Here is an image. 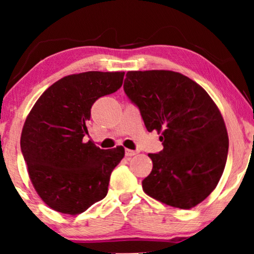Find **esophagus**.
Wrapping results in <instances>:
<instances>
[{
    "label": "esophagus",
    "mask_w": 254,
    "mask_h": 254,
    "mask_svg": "<svg viewBox=\"0 0 254 254\" xmlns=\"http://www.w3.org/2000/svg\"><path fill=\"white\" fill-rule=\"evenodd\" d=\"M138 151L136 150H131V149H126V156L127 157H131V156H135L137 155Z\"/></svg>",
    "instance_id": "1"
}]
</instances>
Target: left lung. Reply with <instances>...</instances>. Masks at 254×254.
<instances>
[{"mask_svg": "<svg viewBox=\"0 0 254 254\" xmlns=\"http://www.w3.org/2000/svg\"><path fill=\"white\" fill-rule=\"evenodd\" d=\"M124 90L148 131L162 134L164 147L148 155L152 170L142 189L168 206H197L217 186L227 163L229 137L217 105L202 86L171 70L128 71Z\"/></svg>", "mask_w": 254, "mask_h": 254, "instance_id": "8db88e82", "label": "left lung"}]
</instances>
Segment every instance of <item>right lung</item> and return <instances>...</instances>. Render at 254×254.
Returning a JSON list of instances; mask_svg holds the SVG:
<instances>
[{"mask_svg": "<svg viewBox=\"0 0 254 254\" xmlns=\"http://www.w3.org/2000/svg\"><path fill=\"white\" fill-rule=\"evenodd\" d=\"M124 71H85L52 84L24 123L20 148L41 200L62 214L77 215L106 196L111 173L125 148L103 150L84 141L93 103L123 85Z\"/></svg>", "mask_w": 254, "mask_h": 254, "instance_id": "add662e5", "label": "right lung"}]
</instances>
